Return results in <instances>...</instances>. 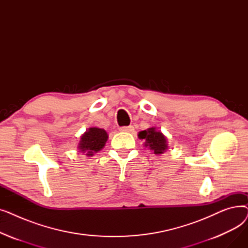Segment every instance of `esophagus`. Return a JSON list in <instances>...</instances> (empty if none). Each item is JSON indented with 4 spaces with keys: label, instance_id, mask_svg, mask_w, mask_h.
<instances>
[{
    "label": "esophagus",
    "instance_id": "1",
    "mask_svg": "<svg viewBox=\"0 0 248 248\" xmlns=\"http://www.w3.org/2000/svg\"><path fill=\"white\" fill-rule=\"evenodd\" d=\"M134 126L133 125H128V126H122L120 127L121 132H125V133H132L134 132Z\"/></svg>",
    "mask_w": 248,
    "mask_h": 248
}]
</instances>
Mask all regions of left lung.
Wrapping results in <instances>:
<instances>
[{"mask_svg":"<svg viewBox=\"0 0 248 248\" xmlns=\"http://www.w3.org/2000/svg\"><path fill=\"white\" fill-rule=\"evenodd\" d=\"M139 138L145 140V146L149 147L154 154H163L167 149V140L165 136L159 132L155 131V127H151L147 131H142L139 133Z\"/></svg>","mask_w":248,"mask_h":248,"instance_id":"1","label":"left lung"}]
</instances>
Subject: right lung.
<instances>
[{
    "label": "right lung",
    "mask_w": 248,
    "mask_h": 248,
    "mask_svg": "<svg viewBox=\"0 0 248 248\" xmlns=\"http://www.w3.org/2000/svg\"><path fill=\"white\" fill-rule=\"evenodd\" d=\"M108 138V134L104 129L90 127L81 137L78 148H79L80 152H86L87 155H93L94 153H97L104 147Z\"/></svg>",
    "instance_id": "add662e5"
}]
</instances>
